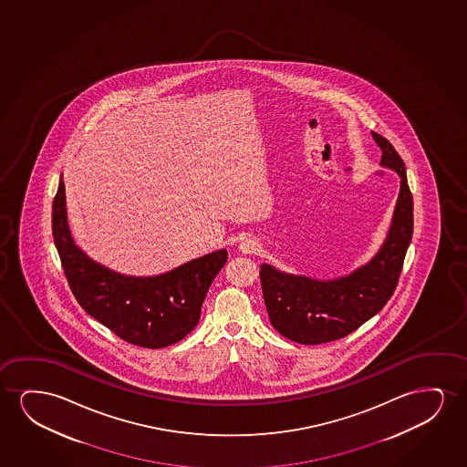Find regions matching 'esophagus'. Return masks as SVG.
<instances>
[{
    "mask_svg": "<svg viewBox=\"0 0 467 467\" xmlns=\"http://www.w3.org/2000/svg\"><path fill=\"white\" fill-rule=\"evenodd\" d=\"M239 250L243 252V254H255L256 250H258V243H256L255 237H244L243 241L239 243Z\"/></svg>",
    "mask_w": 467,
    "mask_h": 467,
    "instance_id": "esophagus-1",
    "label": "esophagus"
}]
</instances>
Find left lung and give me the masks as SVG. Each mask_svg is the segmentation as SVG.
<instances>
[{
    "instance_id": "1",
    "label": "left lung",
    "mask_w": 467,
    "mask_h": 467,
    "mask_svg": "<svg viewBox=\"0 0 467 467\" xmlns=\"http://www.w3.org/2000/svg\"><path fill=\"white\" fill-rule=\"evenodd\" d=\"M381 148L379 166L400 177L389 230L368 262L332 279L294 275L262 263L263 298L271 326L300 345H320L343 338L383 309L402 271L413 234V199L405 164L384 137L371 132Z\"/></svg>"
}]
</instances>
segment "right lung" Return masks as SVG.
<instances>
[{"label": "right lung", "instance_id": "add662e5", "mask_svg": "<svg viewBox=\"0 0 467 467\" xmlns=\"http://www.w3.org/2000/svg\"><path fill=\"white\" fill-rule=\"evenodd\" d=\"M52 236L84 311L124 341L150 349L175 345L198 326L205 295L228 260V250H215L156 275H122L92 260L71 236L62 175L52 204Z\"/></svg>", "mask_w": 467, "mask_h": 467}]
</instances>
